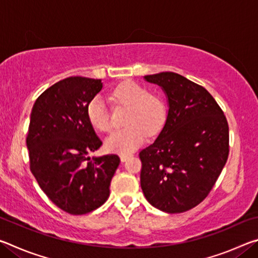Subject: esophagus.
I'll use <instances>...</instances> for the list:
<instances>
[{
	"label": "esophagus",
	"mask_w": 258,
	"mask_h": 258,
	"mask_svg": "<svg viewBox=\"0 0 258 258\" xmlns=\"http://www.w3.org/2000/svg\"><path fill=\"white\" fill-rule=\"evenodd\" d=\"M130 157H132V154H121L120 155V160L124 163V161L127 160Z\"/></svg>",
	"instance_id": "1"
}]
</instances>
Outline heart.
I'll return each mask as SVG.
<instances>
[{"label":"heart","mask_w":258,"mask_h":258,"mask_svg":"<svg viewBox=\"0 0 258 258\" xmlns=\"http://www.w3.org/2000/svg\"><path fill=\"white\" fill-rule=\"evenodd\" d=\"M117 104L130 108L125 124L127 127L116 131L106 140L107 150L130 154L145 142L148 134L155 135L164 127L166 106L164 100L151 94L147 87L135 82H124L112 93ZM86 115L91 125L101 132H110L112 121L109 109L101 97H94L87 103Z\"/></svg>","instance_id":"1"}]
</instances>
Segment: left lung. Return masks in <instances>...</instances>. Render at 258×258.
<instances>
[{
	"label": "left lung",
	"mask_w": 258,
	"mask_h": 258,
	"mask_svg": "<svg viewBox=\"0 0 258 258\" xmlns=\"http://www.w3.org/2000/svg\"><path fill=\"white\" fill-rule=\"evenodd\" d=\"M145 78L163 87L169 109L158 138L139 154L142 191L160 211L186 212L207 197L228 160V120L205 87L182 75Z\"/></svg>",
	"instance_id": "8db88e82"
}]
</instances>
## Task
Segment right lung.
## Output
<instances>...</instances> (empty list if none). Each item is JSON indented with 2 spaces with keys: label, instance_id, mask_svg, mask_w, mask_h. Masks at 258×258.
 <instances>
[{
  "label": "right lung",
  "instance_id": "right-lung-1",
  "mask_svg": "<svg viewBox=\"0 0 258 258\" xmlns=\"http://www.w3.org/2000/svg\"><path fill=\"white\" fill-rule=\"evenodd\" d=\"M101 89V80L67 77L45 90L30 113L26 139L30 172L51 202L72 215L87 214L106 203L120 163L117 155L89 157L102 142L86 107Z\"/></svg>",
  "mask_w": 258,
  "mask_h": 258
}]
</instances>
